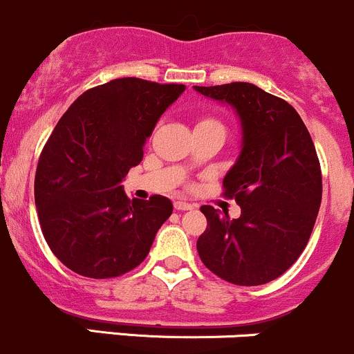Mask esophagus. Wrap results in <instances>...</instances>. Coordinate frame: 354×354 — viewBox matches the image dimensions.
Here are the masks:
<instances>
[{
	"mask_svg": "<svg viewBox=\"0 0 354 354\" xmlns=\"http://www.w3.org/2000/svg\"><path fill=\"white\" fill-rule=\"evenodd\" d=\"M174 208H176L177 212H185V209L194 208V205H191V203H187V201H176L174 203Z\"/></svg>",
	"mask_w": 354,
	"mask_h": 354,
	"instance_id": "obj_1",
	"label": "esophagus"
}]
</instances>
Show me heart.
Returning a JSON list of instances; mask_svg holds the SVG:
<instances>
[{
	"instance_id": "obj_1",
	"label": "heart",
	"mask_w": 354,
	"mask_h": 354,
	"mask_svg": "<svg viewBox=\"0 0 354 354\" xmlns=\"http://www.w3.org/2000/svg\"><path fill=\"white\" fill-rule=\"evenodd\" d=\"M199 124H220V122H216L215 118H203V120L199 122Z\"/></svg>"
}]
</instances>
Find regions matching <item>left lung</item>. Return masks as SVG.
<instances>
[{
    "instance_id": "obj_1",
    "label": "left lung",
    "mask_w": 354,
    "mask_h": 354,
    "mask_svg": "<svg viewBox=\"0 0 354 354\" xmlns=\"http://www.w3.org/2000/svg\"><path fill=\"white\" fill-rule=\"evenodd\" d=\"M194 89L232 104L243 124V149L223 178V196L236 199L241 216L201 206L208 225L199 258L230 284H267L299 258L313 230L322 201L315 145L295 108L254 84Z\"/></svg>"
}]
</instances>
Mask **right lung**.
Returning <instances> with one entry per match:
<instances>
[{"label": "right lung", "instance_id": "add662e5", "mask_svg": "<svg viewBox=\"0 0 354 354\" xmlns=\"http://www.w3.org/2000/svg\"><path fill=\"white\" fill-rule=\"evenodd\" d=\"M184 89L122 77L80 94L59 118L37 162L34 198L44 239L66 268L111 279L148 257L172 201L160 194L131 201L120 182Z\"/></svg>", "mask_w": 354, "mask_h": 354}]
</instances>
